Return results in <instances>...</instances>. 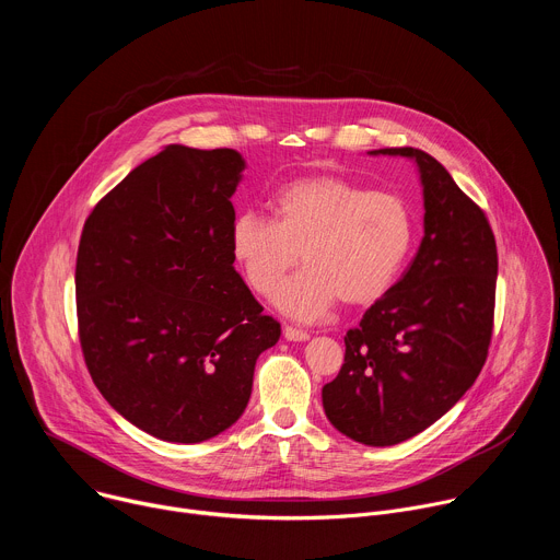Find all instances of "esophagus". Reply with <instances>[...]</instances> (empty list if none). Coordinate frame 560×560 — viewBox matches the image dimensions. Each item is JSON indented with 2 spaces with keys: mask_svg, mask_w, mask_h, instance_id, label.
<instances>
[{
  "mask_svg": "<svg viewBox=\"0 0 560 560\" xmlns=\"http://www.w3.org/2000/svg\"><path fill=\"white\" fill-rule=\"evenodd\" d=\"M283 337L288 341H307L310 339V332L307 330H301V328H294V326H285L283 328Z\"/></svg>",
  "mask_w": 560,
  "mask_h": 560,
  "instance_id": "1",
  "label": "esophagus"
}]
</instances>
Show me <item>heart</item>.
Instances as JSON below:
<instances>
[{
    "label": "heart",
    "mask_w": 560,
    "mask_h": 560,
    "mask_svg": "<svg viewBox=\"0 0 560 560\" xmlns=\"http://www.w3.org/2000/svg\"><path fill=\"white\" fill-rule=\"evenodd\" d=\"M275 214H236L230 250L261 296L272 294L303 257L307 268L275 296L294 318H318L339 299L348 305L376 301L415 242V219L401 197L370 192L343 177L285 184L275 197Z\"/></svg>",
    "instance_id": "1"
}]
</instances>
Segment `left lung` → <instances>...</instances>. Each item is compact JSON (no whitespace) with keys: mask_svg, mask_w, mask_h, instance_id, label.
I'll return each mask as SVG.
<instances>
[{"mask_svg":"<svg viewBox=\"0 0 560 560\" xmlns=\"http://www.w3.org/2000/svg\"><path fill=\"white\" fill-rule=\"evenodd\" d=\"M417 162L425 234L410 268L346 335V359L324 385L330 423L385 447L439 421L483 370L494 328L499 255L486 212L419 148H381Z\"/></svg>","mask_w":560,"mask_h":560,"instance_id":"1","label":"left lung"}]
</instances>
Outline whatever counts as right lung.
Here are the masks:
<instances>
[{"mask_svg":"<svg viewBox=\"0 0 560 560\" xmlns=\"http://www.w3.org/2000/svg\"><path fill=\"white\" fill-rule=\"evenodd\" d=\"M246 162L166 145L89 214L74 292L86 368L139 430L199 443L244 415L281 326L234 270L230 230Z\"/></svg>","mask_w":560,"mask_h":560,"instance_id":"1","label":"right lung"}]
</instances>
